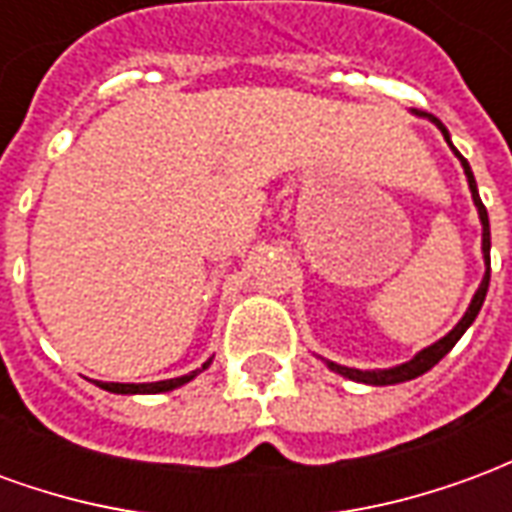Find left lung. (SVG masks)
<instances>
[{
    "label": "left lung",
    "instance_id": "1",
    "mask_svg": "<svg viewBox=\"0 0 512 512\" xmlns=\"http://www.w3.org/2000/svg\"><path fill=\"white\" fill-rule=\"evenodd\" d=\"M417 117H428L433 126L439 128L441 136L447 139V145L452 147V153L458 156V161H461L463 167V175H466V180H469V191H472V200H474V208H477V216H480V224H483V260H485V274H483V282H480V288L474 290L472 296V304H469V310L463 312V318L455 326H452L450 332L444 334L441 340H436L433 345H428V348H422L419 354H414L408 362H403V365H395V367H384V370H356V367H345V365H337V362H329V359H323L326 362V367L329 370H334L337 376L348 378V381H356V384H367V386H392V384H403V381H411V378L422 376V373H428L430 367L439 365V359H444V356L450 354L452 345L458 343L463 337V332L469 329L474 323V318H477V312H480V307H483L485 301V293H488V282H491V227H488V211H485L483 200H480V191H477V180H474L472 175V167H469V161L455 150V145H452L450 139V131L444 128V123H441L439 117L428 115V112H414Z\"/></svg>",
    "mask_w": 512,
    "mask_h": 512
}]
</instances>
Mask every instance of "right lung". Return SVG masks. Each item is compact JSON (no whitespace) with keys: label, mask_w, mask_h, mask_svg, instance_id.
<instances>
[{"label":"right lung","mask_w":512,"mask_h":512,"mask_svg":"<svg viewBox=\"0 0 512 512\" xmlns=\"http://www.w3.org/2000/svg\"><path fill=\"white\" fill-rule=\"evenodd\" d=\"M213 362V356L200 367V370H191L189 376H180V378H167V381H153V384H104L101 381V389L106 392H115V395H158V392H172V389H178V386L189 384L191 378H197L202 370H208Z\"/></svg>","instance_id":"add662e5"}]
</instances>
